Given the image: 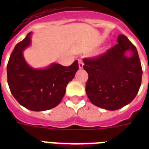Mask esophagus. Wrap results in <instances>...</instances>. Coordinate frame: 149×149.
<instances>
[{"label":"esophagus","instance_id":"obj_1","mask_svg":"<svg viewBox=\"0 0 149 149\" xmlns=\"http://www.w3.org/2000/svg\"><path fill=\"white\" fill-rule=\"evenodd\" d=\"M78 62H79V68H83V67H84V63H83L82 59H81V58L79 59Z\"/></svg>","mask_w":149,"mask_h":149}]
</instances>
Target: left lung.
I'll return each instance as SVG.
<instances>
[{"label":"left lung","instance_id":"obj_1","mask_svg":"<svg viewBox=\"0 0 149 149\" xmlns=\"http://www.w3.org/2000/svg\"><path fill=\"white\" fill-rule=\"evenodd\" d=\"M118 44L105 53L84 59V68L88 73L86 93L95 106L116 110L135 98L141 86V63L136 47L127 36L120 34ZM132 51L130 58L125 56Z\"/></svg>","mask_w":149,"mask_h":149}]
</instances>
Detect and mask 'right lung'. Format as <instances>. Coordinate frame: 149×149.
<instances>
[{"label":"right lung","instance_id":"right-lung-1","mask_svg":"<svg viewBox=\"0 0 149 149\" xmlns=\"http://www.w3.org/2000/svg\"><path fill=\"white\" fill-rule=\"evenodd\" d=\"M29 33L13 49L8 61L7 82L18 103L33 111L54 108L60 103L67 84L78 70V61L69 66L52 64L45 69H34L24 59L23 51L30 44Z\"/></svg>","mask_w":149,"mask_h":149}]
</instances>
